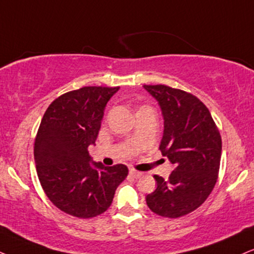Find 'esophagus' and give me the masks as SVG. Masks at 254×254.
<instances>
[{
  "label": "esophagus",
  "instance_id": "esophagus-1",
  "mask_svg": "<svg viewBox=\"0 0 254 254\" xmlns=\"http://www.w3.org/2000/svg\"><path fill=\"white\" fill-rule=\"evenodd\" d=\"M129 174L132 175L133 178H135V179H137V178H140L142 175L141 172H137L135 170H129Z\"/></svg>",
  "mask_w": 254,
  "mask_h": 254
}]
</instances>
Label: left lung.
<instances>
[{
  "instance_id": "left-lung-1",
  "label": "left lung",
  "mask_w": 254,
  "mask_h": 254,
  "mask_svg": "<svg viewBox=\"0 0 254 254\" xmlns=\"http://www.w3.org/2000/svg\"><path fill=\"white\" fill-rule=\"evenodd\" d=\"M143 88L160 106L164 134L159 148L174 167L167 180L154 175L156 189L146 202L161 217H183L198 208L217 183L220 133L207 107L192 94L164 84Z\"/></svg>"
}]
</instances>
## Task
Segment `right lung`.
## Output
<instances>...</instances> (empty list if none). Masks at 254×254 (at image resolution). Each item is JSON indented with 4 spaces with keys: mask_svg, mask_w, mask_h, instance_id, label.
<instances>
[{
    "mask_svg": "<svg viewBox=\"0 0 254 254\" xmlns=\"http://www.w3.org/2000/svg\"><path fill=\"white\" fill-rule=\"evenodd\" d=\"M119 87H83L59 96L41 120L34 146L37 177L49 200L64 213L93 218L107 211L126 179L125 165L94 162L103 109Z\"/></svg>",
    "mask_w": 254,
    "mask_h": 254,
    "instance_id": "1",
    "label": "right lung"
}]
</instances>
